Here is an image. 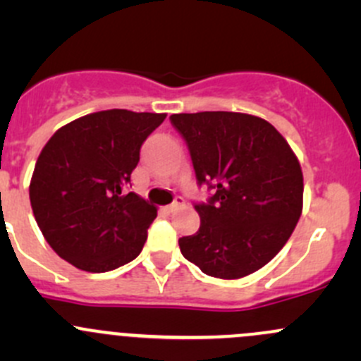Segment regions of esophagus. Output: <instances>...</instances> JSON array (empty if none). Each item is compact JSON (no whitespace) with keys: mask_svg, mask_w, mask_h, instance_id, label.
I'll return each mask as SVG.
<instances>
[{"mask_svg":"<svg viewBox=\"0 0 361 361\" xmlns=\"http://www.w3.org/2000/svg\"><path fill=\"white\" fill-rule=\"evenodd\" d=\"M183 204H185L183 199L178 197L176 201H174L173 204H169V206H166V207H164V209H166L167 213H174V211H178V209H180V207H183Z\"/></svg>","mask_w":361,"mask_h":361,"instance_id":"1","label":"esophagus"}]
</instances>
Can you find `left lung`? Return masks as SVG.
<instances>
[{
	"mask_svg": "<svg viewBox=\"0 0 361 361\" xmlns=\"http://www.w3.org/2000/svg\"><path fill=\"white\" fill-rule=\"evenodd\" d=\"M199 183L213 181L195 204L201 227L180 239L188 262L207 276L253 274L286 245L302 214L304 176L288 141L260 116L235 111L174 113Z\"/></svg>",
	"mask_w": 361,
	"mask_h": 361,
	"instance_id": "obj_1",
	"label": "left lung"
}]
</instances>
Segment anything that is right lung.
Segmentation results:
<instances>
[{
	"instance_id": "right-lung-1",
	"label": "right lung",
	"mask_w": 361,
	"mask_h": 361,
	"mask_svg": "<svg viewBox=\"0 0 361 361\" xmlns=\"http://www.w3.org/2000/svg\"><path fill=\"white\" fill-rule=\"evenodd\" d=\"M166 113L104 110L54 133L29 183L32 214L61 258L87 272H108L134 260L157 207L126 194L143 141Z\"/></svg>"
}]
</instances>
